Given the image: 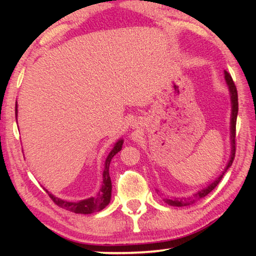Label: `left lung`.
I'll return each instance as SVG.
<instances>
[{
  "label": "left lung",
  "mask_w": 256,
  "mask_h": 256,
  "mask_svg": "<svg viewBox=\"0 0 256 256\" xmlns=\"http://www.w3.org/2000/svg\"><path fill=\"white\" fill-rule=\"evenodd\" d=\"M224 80H226V84L228 86L229 89V94H230V102H232V115H230V144H232V151H230V158H229L227 166L224 167V172L220 174L212 182L211 184L206 186L204 188H202L200 190H198L196 193H194L193 196H190L188 198H164V202L167 204L172 206H190L193 203H196V201L201 200L204 196H206L212 190H214L216 185L219 184V182L222 180V176L224 175V172L228 170V168L232 166L234 158H235V138H236V120H237V114H238V96H237V89L236 86L234 84L232 76L229 74L227 71H224Z\"/></svg>",
  "instance_id": "obj_1"
}]
</instances>
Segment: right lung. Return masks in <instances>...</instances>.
I'll use <instances>...</instances> for the list:
<instances>
[{
    "label": "right lung",
    "instance_id": "1",
    "mask_svg": "<svg viewBox=\"0 0 256 256\" xmlns=\"http://www.w3.org/2000/svg\"><path fill=\"white\" fill-rule=\"evenodd\" d=\"M16 116H18V105L16 104ZM123 142H124L123 138H120V140L114 144V146H112L110 154L107 156L106 162H105V167H104V172H102V184L100 190H99V192L97 193V196L84 198V200H80V201H68V200H62V198L53 196V194L50 193L48 190H45L47 194L50 196V198L54 201L55 204L63 208V209L74 212V214H94V212H99L102 209H105V208L110 204V198H112V180L110 176V164L112 162V157L122 150Z\"/></svg>",
    "mask_w": 256,
    "mask_h": 256
}]
</instances>
